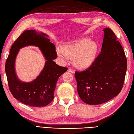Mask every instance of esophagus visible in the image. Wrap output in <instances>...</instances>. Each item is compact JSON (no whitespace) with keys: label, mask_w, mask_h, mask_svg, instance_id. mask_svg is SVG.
Returning a JSON list of instances; mask_svg holds the SVG:
<instances>
[{"label":"esophagus","mask_w":134,"mask_h":134,"mask_svg":"<svg viewBox=\"0 0 134 134\" xmlns=\"http://www.w3.org/2000/svg\"><path fill=\"white\" fill-rule=\"evenodd\" d=\"M68 71L69 72H71V73H74V70H72V69H71V68H69V69H68Z\"/></svg>","instance_id":"34e87169"}]
</instances>
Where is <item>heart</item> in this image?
<instances>
[{"label": "heart", "mask_w": 134, "mask_h": 134, "mask_svg": "<svg viewBox=\"0 0 134 134\" xmlns=\"http://www.w3.org/2000/svg\"><path fill=\"white\" fill-rule=\"evenodd\" d=\"M98 52V44L88 38L80 39L57 50L58 56L63 61L68 62L70 58H74L75 65L79 69L91 66L96 59Z\"/></svg>", "instance_id": "1"}]
</instances>
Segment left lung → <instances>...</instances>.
Instances as JSON below:
<instances>
[{
    "label": "left lung",
    "mask_w": 134,
    "mask_h": 134,
    "mask_svg": "<svg viewBox=\"0 0 134 134\" xmlns=\"http://www.w3.org/2000/svg\"><path fill=\"white\" fill-rule=\"evenodd\" d=\"M100 53L86 70L76 71L79 96L88 104H99L118 95L122 90L127 60L113 32L105 28Z\"/></svg>",
    "instance_id": "8db88e82"
}]
</instances>
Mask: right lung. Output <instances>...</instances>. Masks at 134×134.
<instances>
[{
    "label": "right lung",
    "mask_w": 134,
    "mask_h": 134,
    "mask_svg": "<svg viewBox=\"0 0 134 134\" xmlns=\"http://www.w3.org/2000/svg\"><path fill=\"white\" fill-rule=\"evenodd\" d=\"M48 36L35 30H27L17 39L11 47L5 70L10 91L15 98L28 106L44 107L54 99V93L59 77L68 70L54 61L57 57L55 46L48 38ZM28 46L37 47L46 60L40 74L30 82H24L15 72V62L19 50Z\"/></svg>",
    "instance_id": "right-lung-1"
}]
</instances>
